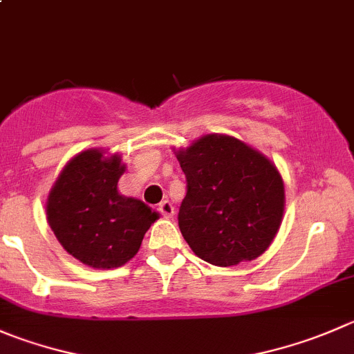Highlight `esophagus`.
Listing matches in <instances>:
<instances>
[{
  "label": "esophagus",
  "mask_w": 354,
  "mask_h": 354,
  "mask_svg": "<svg viewBox=\"0 0 354 354\" xmlns=\"http://www.w3.org/2000/svg\"><path fill=\"white\" fill-rule=\"evenodd\" d=\"M159 212L164 216V218H173L174 207L169 201H164L159 204Z\"/></svg>",
  "instance_id": "esophagus-1"
}]
</instances>
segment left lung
<instances>
[{
  "mask_svg": "<svg viewBox=\"0 0 354 354\" xmlns=\"http://www.w3.org/2000/svg\"><path fill=\"white\" fill-rule=\"evenodd\" d=\"M176 157L187 178L178 225L192 250L214 266H233L268 249L286 204L277 167L225 135L202 136Z\"/></svg>",
  "mask_w": 354,
  "mask_h": 354,
  "instance_id": "8db88e82",
  "label": "left lung"
}]
</instances>
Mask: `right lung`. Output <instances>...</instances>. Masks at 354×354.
I'll return each mask as SVG.
<instances>
[{
  "label": "right lung",
  "mask_w": 354,
  "mask_h": 354,
  "mask_svg": "<svg viewBox=\"0 0 354 354\" xmlns=\"http://www.w3.org/2000/svg\"><path fill=\"white\" fill-rule=\"evenodd\" d=\"M121 157L100 150L75 156L48 195V223L65 250L91 268H118L142 245L159 218L138 198L119 195Z\"/></svg>",
  "instance_id": "obj_1"
}]
</instances>
